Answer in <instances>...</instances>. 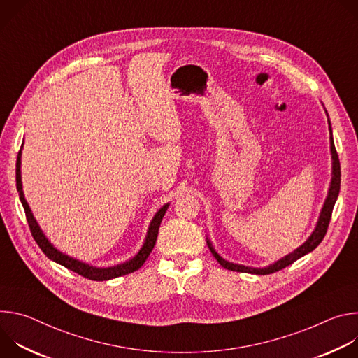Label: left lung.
Returning <instances> with one entry per match:
<instances>
[{
  "label": "left lung",
  "instance_id": "1",
  "mask_svg": "<svg viewBox=\"0 0 358 358\" xmlns=\"http://www.w3.org/2000/svg\"><path fill=\"white\" fill-rule=\"evenodd\" d=\"M329 127H330V122H329ZM330 134H331V127H330ZM330 147H331V157H333V178H331V185H330V189H329V195H327V199L324 202V207L322 210V214H320V218H319V222H317V227L315 229V232L312 234V236L306 241L300 248H297L294 252H292L290 255H287V257L282 258L280 261H278L276 264H273L272 266L269 268H265V269H255V268H248V266H242V265H235V264H231V262H227L225 259H222L220 255L214 250V248L211 246V243L208 242V246L211 249V253L214 255V258L220 262V265L228 271H234V272H246V273H255V275H269V273H273V272H279L282 269H285L286 266L292 265L293 262H296L299 258L304 257L306 253L312 252L313 249H316V246L323 241L326 232H327V228H329V224H330V220H331V213H333V208H334V203H336V199L338 196V192H340V181H341V173H340V160H338V155L336 151V147H334V141H333V136H330Z\"/></svg>",
  "mask_w": 358,
  "mask_h": 358
}]
</instances>
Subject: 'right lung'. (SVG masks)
I'll list each match as a JSON object with an SVG mask.
<instances>
[{
  "instance_id": "1",
  "label": "right lung",
  "mask_w": 358,
  "mask_h": 358,
  "mask_svg": "<svg viewBox=\"0 0 358 358\" xmlns=\"http://www.w3.org/2000/svg\"><path fill=\"white\" fill-rule=\"evenodd\" d=\"M17 189L20 192V199L22 202L24 206V210H25V217H27V221H28V225H29V231L35 239V242L38 243V246L41 248V250L46 255V257L49 259H52L54 262L71 269L72 272L86 278V279H90V280H97V282H101V280H109V279H113V278H119V276H123V275H129L131 272H136L137 269H140L143 266V264L145 262V259L148 258L150 252L152 250V248H155L156 245V239H157V235H159V228H160V224H162V220L169 208V203H166V206L163 208H160V211L155 215V218H152L151 224H150V228H148V232H147V236H145V242L143 245V248L140 249V252L136 255V257L123 264V265H117V266H113V268H108V269H97V268H93V266H89L86 264H82L76 259H72L69 257H66V255L61 253L58 249H55L52 245H50L48 242V239L45 238V235L42 234V231L39 229L28 203L24 198V194H22V185H21V151L18 152V157H17Z\"/></svg>"
}]
</instances>
